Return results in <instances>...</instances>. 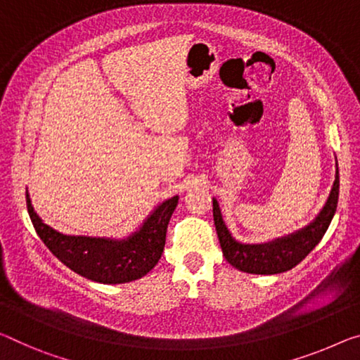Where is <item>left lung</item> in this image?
Instances as JSON below:
<instances>
[{"label":"left lung","mask_w":360,"mask_h":360,"mask_svg":"<svg viewBox=\"0 0 360 360\" xmlns=\"http://www.w3.org/2000/svg\"><path fill=\"white\" fill-rule=\"evenodd\" d=\"M338 195H340V172L338 164H336V175L331 188L330 196L325 202V206L320 214L315 217L311 224L304 229L297 230L296 233L288 236L278 238V240L264 243V245H243L233 240L226 229L220 214L219 202L212 199V212H214V224L217 230V236L220 241V248L226 261H229L235 269L248 274L257 275H274L286 272L292 267H296L304 257L311 252L319 241L322 240L325 231L333 219L338 206Z\"/></svg>","instance_id":"1"}]
</instances>
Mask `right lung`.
I'll list each match as a JSON object with an SVG mask.
<instances>
[{
	"label": "right lung",
	"instance_id": "add662e5",
	"mask_svg": "<svg viewBox=\"0 0 360 360\" xmlns=\"http://www.w3.org/2000/svg\"><path fill=\"white\" fill-rule=\"evenodd\" d=\"M27 211L37 235L65 267L98 283H127L145 276L162 256L169 220L179 196L164 201L145 220L134 235L125 240L68 236L43 224L33 211L29 193H25Z\"/></svg>",
	"mask_w": 360,
	"mask_h": 360
}]
</instances>
